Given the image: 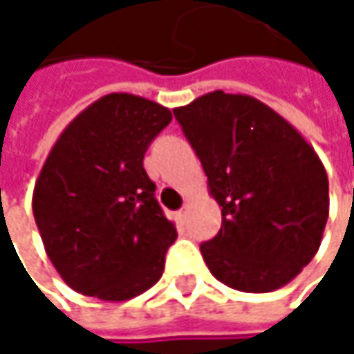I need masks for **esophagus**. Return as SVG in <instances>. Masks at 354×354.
I'll list each match as a JSON object with an SVG mask.
<instances>
[{
  "label": "esophagus",
  "mask_w": 354,
  "mask_h": 354,
  "mask_svg": "<svg viewBox=\"0 0 354 354\" xmlns=\"http://www.w3.org/2000/svg\"><path fill=\"white\" fill-rule=\"evenodd\" d=\"M186 219H188V211L186 209H182V211H178L176 213V221L180 225H184L186 223Z\"/></svg>",
  "instance_id": "obj_1"
}]
</instances>
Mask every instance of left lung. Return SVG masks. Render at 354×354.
<instances>
[{"label":"left lung","instance_id":"1","mask_svg":"<svg viewBox=\"0 0 354 354\" xmlns=\"http://www.w3.org/2000/svg\"><path fill=\"white\" fill-rule=\"evenodd\" d=\"M174 116L221 207L219 234L201 244L211 274L244 293L293 281L316 256L328 221V176L314 147L246 94L217 90Z\"/></svg>","mask_w":354,"mask_h":354}]
</instances>
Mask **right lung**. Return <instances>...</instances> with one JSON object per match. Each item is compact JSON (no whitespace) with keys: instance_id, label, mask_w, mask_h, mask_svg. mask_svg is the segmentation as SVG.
Segmentation results:
<instances>
[{"instance_id":"1","label":"right lung","mask_w":354,"mask_h":354,"mask_svg":"<svg viewBox=\"0 0 354 354\" xmlns=\"http://www.w3.org/2000/svg\"><path fill=\"white\" fill-rule=\"evenodd\" d=\"M170 120L158 102L108 94L53 145L32 213L46 256L73 291L127 301L160 281L178 234L156 201L143 156Z\"/></svg>"}]
</instances>
